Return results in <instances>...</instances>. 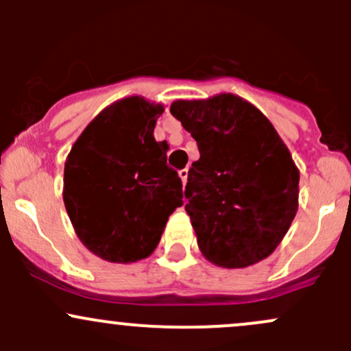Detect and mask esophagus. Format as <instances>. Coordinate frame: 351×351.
I'll use <instances>...</instances> for the list:
<instances>
[{
    "label": "esophagus",
    "mask_w": 351,
    "mask_h": 351,
    "mask_svg": "<svg viewBox=\"0 0 351 351\" xmlns=\"http://www.w3.org/2000/svg\"><path fill=\"white\" fill-rule=\"evenodd\" d=\"M180 178H182V182H183V189H185V185H186V180H189V168H183V169H180Z\"/></svg>",
    "instance_id": "1"
}]
</instances>
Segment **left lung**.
Wrapping results in <instances>:
<instances>
[{
	"label": "left lung",
	"mask_w": 351,
	"mask_h": 351,
	"mask_svg": "<svg viewBox=\"0 0 351 351\" xmlns=\"http://www.w3.org/2000/svg\"><path fill=\"white\" fill-rule=\"evenodd\" d=\"M197 141L185 186L202 254L244 268L280 244L299 207V169L270 120L232 93L178 100L169 108Z\"/></svg>",
	"instance_id": "left-lung-1"
}]
</instances>
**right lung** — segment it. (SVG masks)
<instances>
[{
	"label": "right lung",
	"instance_id": "1",
	"mask_svg": "<svg viewBox=\"0 0 351 351\" xmlns=\"http://www.w3.org/2000/svg\"><path fill=\"white\" fill-rule=\"evenodd\" d=\"M162 105L129 97L101 110L64 165L62 198L81 243L112 263H134L158 246L183 205L182 180L153 132Z\"/></svg>",
	"mask_w": 351,
	"mask_h": 351
}]
</instances>
